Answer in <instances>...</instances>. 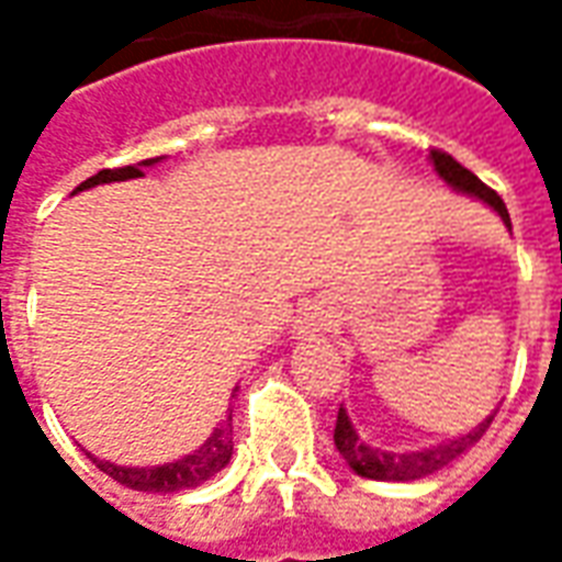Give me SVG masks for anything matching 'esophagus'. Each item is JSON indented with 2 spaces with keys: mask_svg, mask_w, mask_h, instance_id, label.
<instances>
[{
  "mask_svg": "<svg viewBox=\"0 0 562 562\" xmlns=\"http://www.w3.org/2000/svg\"><path fill=\"white\" fill-rule=\"evenodd\" d=\"M328 306L322 304V301H316V304H310L301 310V316H297V330L301 334H310V330H322L325 325H328Z\"/></svg>",
  "mask_w": 562,
  "mask_h": 562,
  "instance_id": "esophagus-1",
  "label": "esophagus"
}]
</instances>
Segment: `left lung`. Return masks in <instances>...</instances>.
<instances>
[{
    "label": "left lung",
    "instance_id": "8db88e82",
    "mask_svg": "<svg viewBox=\"0 0 562 562\" xmlns=\"http://www.w3.org/2000/svg\"><path fill=\"white\" fill-rule=\"evenodd\" d=\"M430 159H434L436 173H439L448 186H454L458 192H467V195L482 198L484 204H491V207L503 216V222L508 225V232H512V220H508L506 204H503V198L496 195L491 186H484L470 168H463L458 159H451L442 149H430ZM491 422H494V415L484 418V422L467 436L448 439V442H439V446L434 448H422V451H409V454H394V451H382V448L367 446L364 439H358L352 422H349V415H346V409H340V413H337V427H334V442L340 448V454L346 458V463H349L358 475H364V479H373V482H415V479H424V475H434L436 470H442L451 460L460 458L467 448L475 446L484 436V430L491 427Z\"/></svg>",
    "mask_w": 562,
    "mask_h": 562
}]
</instances>
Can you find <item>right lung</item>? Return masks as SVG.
Listing matches in <instances>:
<instances>
[{"label": "right lung", "instance_id": "1", "mask_svg": "<svg viewBox=\"0 0 562 562\" xmlns=\"http://www.w3.org/2000/svg\"><path fill=\"white\" fill-rule=\"evenodd\" d=\"M159 159H147L140 165H123V168H104V171L92 173L90 180L75 189V192H83V189H92L99 183H114V180H132V177H144V165H156ZM234 442H232V415L207 436V442L186 454V458L173 460V463H161V467H116L111 460L92 458V463L102 472H108L114 482L126 484L132 491H149V494H173V491H186V487H198L201 482H207L210 475L216 472L232 460Z\"/></svg>", "mask_w": 562, "mask_h": 562}]
</instances>
